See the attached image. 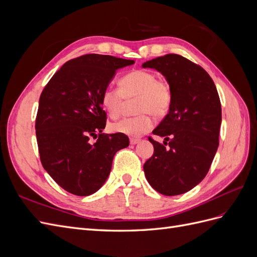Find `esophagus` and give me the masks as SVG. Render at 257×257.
Masks as SVG:
<instances>
[{"instance_id": "34e87169", "label": "esophagus", "mask_w": 257, "mask_h": 257, "mask_svg": "<svg viewBox=\"0 0 257 257\" xmlns=\"http://www.w3.org/2000/svg\"><path fill=\"white\" fill-rule=\"evenodd\" d=\"M139 142H141V141H139V139H135V138H132L131 141H130L131 145H137Z\"/></svg>"}]
</instances>
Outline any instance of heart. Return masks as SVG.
Returning a JSON list of instances; mask_svg holds the SVG:
<instances>
[{
	"instance_id": "heart-1",
	"label": "heart",
	"mask_w": 257,
	"mask_h": 257,
	"mask_svg": "<svg viewBox=\"0 0 257 257\" xmlns=\"http://www.w3.org/2000/svg\"><path fill=\"white\" fill-rule=\"evenodd\" d=\"M120 90L106 88L100 95V103L107 114L112 119L119 118L122 113L124 99L136 98L135 110L142 112L132 118H124L110 124L114 133L128 137H139L149 132L153 120L149 113L155 116L165 115L172 104V89L163 79L150 71H134L120 79Z\"/></svg>"
}]
</instances>
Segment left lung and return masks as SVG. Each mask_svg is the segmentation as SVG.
<instances>
[{"instance_id":"8db88e82","label":"left lung","mask_w":257,"mask_h":257,"mask_svg":"<svg viewBox=\"0 0 257 257\" xmlns=\"http://www.w3.org/2000/svg\"><path fill=\"white\" fill-rule=\"evenodd\" d=\"M142 66L164 76L173 95L168 113L152 132L164 142L149 138L154 153L145 163V176L163 195H180L200 183L211 166L222 123L220 97L205 69L179 54L155 58Z\"/></svg>"}]
</instances>
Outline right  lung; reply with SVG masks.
Listing matches in <instances>:
<instances>
[{"instance_id": "1", "label": "right lung", "mask_w": 257, "mask_h": 257, "mask_svg": "<svg viewBox=\"0 0 257 257\" xmlns=\"http://www.w3.org/2000/svg\"><path fill=\"white\" fill-rule=\"evenodd\" d=\"M133 60L85 54L66 62L43 90L35 122L41 161L62 189L89 196L102 188L116 151L130 145L122 134L104 135L100 103L115 72ZM99 136L96 143L91 137Z\"/></svg>"}]
</instances>
